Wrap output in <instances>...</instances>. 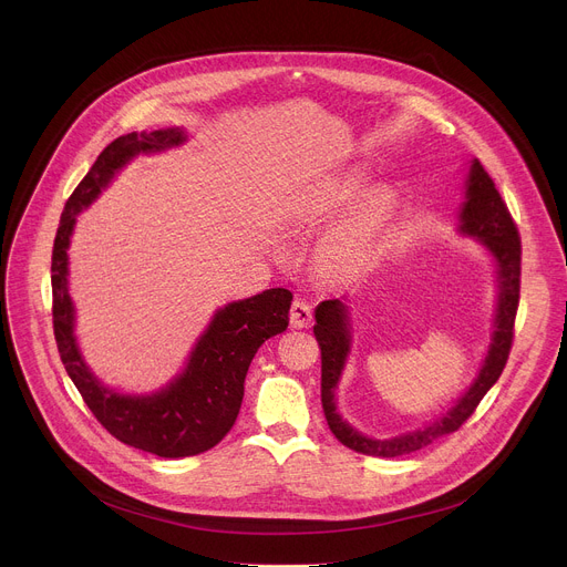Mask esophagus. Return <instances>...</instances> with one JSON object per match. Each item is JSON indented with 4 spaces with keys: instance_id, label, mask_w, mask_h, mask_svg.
Wrapping results in <instances>:
<instances>
[{
    "instance_id": "obj_1",
    "label": "esophagus",
    "mask_w": 567,
    "mask_h": 567,
    "mask_svg": "<svg viewBox=\"0 0 567 567\" xmlns=\"http://www.w3.org/2000/svg\"><path fill=\"white\" fill-rule=\"evenodd\" d=\"M289 322L293 330H302V328H309L311 322V307L302 300H293L291 305V311H289Z\"/></svg>"
}]
</instances>
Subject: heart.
Listing matches in <instances>:
<instances>
[{
	"mask_svg": "<svg viewBox=\"0 0 567 567\" xmlns=\"http://www.w3.org/2000/svg\"><path fill=\"white\" fill-rule=\"evenodd\" d=\"M365 188H368V179L359 173H346L341 177H334L309 190L302 204L298 206L293 219L289 221L291 233L326 230L332 223L336 224L334 227L331 225L333 228L318 239L316 251H313L316 271L332 282H343L352 278L365 265V260L370 258L377 245V239L381 237V233L385 230V226L394 215V208H396L394 190L381 186L370 190L362 198L360 195L365 193ZM337 218L339 223L336 221ZM274 254L282 258L285 249H274Z\"/></svg>",
	"mask_w": 567,
	"mask_h": 567,
	"instance_id": "b5f03b06",
	"label": "heart"
}]
</instances>
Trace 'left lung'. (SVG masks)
Returning <instances> with one entry per match:
<instances>
[{"instance_id":"8db88e82","label":"left lung","mask_w":567,"mask_h":567,"mask_svg":"<svg viewBox=\"0 0 567 567\" xmlns=\"http://www.w3.org/2000/svg\"><path fill=\"white\" fill-rule=\"evenodd\" d=\"M464 202L457 210V233L473 237L477 245L487 251L496 265V311H494V332L492 343L484 354L480 370L471 385L460 394V399L442 415L429 422L422 429L401 433L388 440H377L363 435L354 429L337 409V390L343 377L348 357L352 352V326L346 298L322 300L316 307L313 334L320 346V401L326 413L330 431L348 449L374 455V457H396L422 446L433 440L457 431L475 411L480 399L489 392V388L503 374L507 363L512 339H514V318L518 309L520 293V237L516 224L496 190L492 177L484 173L477 158L468 161V173L462 184Z\"/></svg>"}]
</instances>
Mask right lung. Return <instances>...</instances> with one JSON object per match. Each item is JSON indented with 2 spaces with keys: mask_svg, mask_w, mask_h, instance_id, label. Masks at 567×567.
Listing matches in <instances>:
<instances>
[{
  "mask_svg": "<svg viewBox=\"0 0 567 567\" xmlns=\"http://www.w3.org/2000/svg\"><path fill=\"white\" fill-rule=\"evenodd\" d=\"M188 141L184 127L130 132L112 141L69 197L51 258L53 332L60 359L94 417L123 444L158 457H188L213 449L233 429L245 377L258 348L287 330L289 289H267L219 307L193 346L186 365L152 392H121L87 365L75 337V305L69 293V247L75 217L87 210L138 154H156Z\"/></svg>",
  "mask_w": 567,
  "mask_h": 567,
  "instance_id": "right-lung-1",
  "label": "right lung"
}]
</instances>
